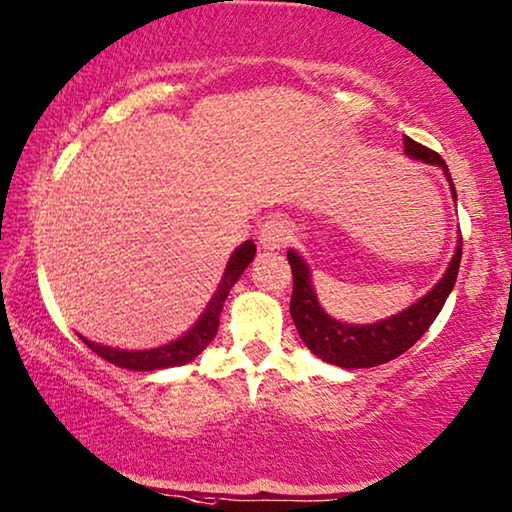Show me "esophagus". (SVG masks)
<instances>
[{"instance_id":"esophagus-1","label":"esophagus","mask_w":512,"mask_h":512,"mask_svg":"<svg viewBox=\"0 0 512 512\" xmlns=\"http://www.w3.org/2000/svg\"><path fill=\"white\" fill-rule=\"evenodd\" d=\"M293 238V224L281 214H274L265 224L261 226V233H258V242H261L263 249H279Z\"/></svg>"}]
</instances>
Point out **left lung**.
<instances>
[{
	"label": "left lung",
	"mask_w": 512,
	"mask_h": 512,
	"mask_svg": "<svg viewBox=\"0 0 512 512\" xmlns=\"http://www.w3.org/2000/svg\"><path fill=\"white\" fill-rule=\"evenodd\" d=\"M404 154L409 159L422 161V164L439 166L450 184V194L457 201L453 177H450L446 161L439 154L416 143L409 136H404ZM286 256L293 270L291 316L302 342L307 344L311 353L330 362V365L344 369H365L399 358L429 330V325L439 316V311L446 305L448 295L457 281L459 261H462V238L457 240L448 270L443 272L439 284L432 291L422 295L411 307L399 311V314L367 325L342 323L332 318L316 298L314 284H311V270L305 258L295 249H288Z\"/></svg>",
	"instance_id": "1"
}]
</instances>
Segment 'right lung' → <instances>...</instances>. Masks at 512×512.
I'll list each match as a JSON object with an SVG mask.
<instances>
[{
	"instance_id": "add662e5",
	"label": "right lung",
	"mask_w": 512,
	"mask_h": 512,
	"mask_svg": "<svg viewBox=\"0 0 512 512\" xmlns=\"http://www.w3.org/2000/svg\"><path fill=\"white\" fill-rule=\"evenodd\" d=\"M254 256H256V244L251 240L240 244V247L233 251L231 258H228L224 277H221L212 300L207 302L205 311L198 316V321L191 325L182 337L175 339V342H168L157 348H145V351H124V348H110V346L90 342V339H85L83 335H80V339H83V342L90 346L99 358L113 362V365L122 369H133V372H154V369L187 365V362L194 360L196 355H201L207 348V344L214 339V335H217L219 314L221 309H224L228 293H231L235 281L242 277V272L247 270V265L254 261Z\"/></svg>"
}]
</instances>
